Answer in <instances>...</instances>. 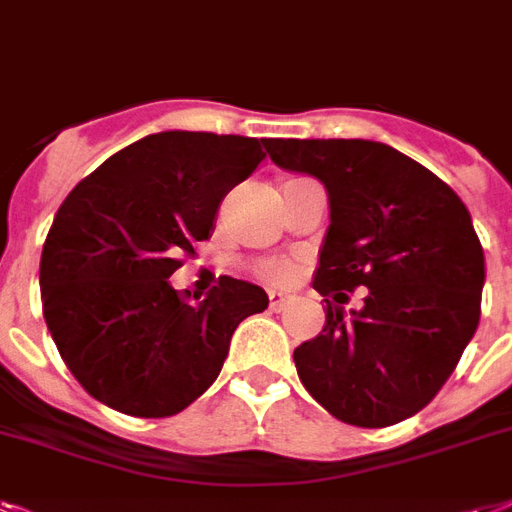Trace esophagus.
<instances>
[{
  "mask_svg": "<svg viewBox=\"0 0 512 512\" xmlns=\"http://www.w3.org/2000/svg\"><path fill=\"white\" fill-rule=\"evenodd\" d=\"M284 302H286V297L281 292H268L270 310H281V307H284Z\"/></svg>",
  "mask_w": 512,
  "mask_h": 512,
  "instance_id": "1",
  "label": "esophagus"
}]
</instances>
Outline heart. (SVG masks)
I'll return each instance as SVG.
<instances>
[{
	"instance_id": "heart-1",
	"label": "heart",
	"mask_w": 512,
	"mask_h": 512,
	"mask_svg": "<svg viewBox=\"0 0 512 512\" xmlns=\"http://www.w3.org/2000/svg\"><path fill=\"white\" fill-rule=\"evenodd\" d=\"M294 268H297V265H294V260H289V257H260V260L252 263V273H255L260 281L273 286L286 284V281L294 276Z\"/></svg>"
}]
</instances>
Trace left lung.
Masks as SVG:
<instances>
[{"label": "left lung", "mask_w": 512, "mask_h": 512, "mask_svg": "<svg viewBox=\"0 0 512 512\" xmlns=\"http://www.w3.org/2000/svg\"><path fill=\"white\" fill-rule=\"evenodd\" d=\"M270 160L326 186L331 226L313 289L326 326L294 350L299 381L350 426L429 405L479 326L484 249L463 199L421 162L365 139H265ZM366 286L364 310L342 304Z\"/></svg>", "instance_id": "left-lung-1"}]
</instances>
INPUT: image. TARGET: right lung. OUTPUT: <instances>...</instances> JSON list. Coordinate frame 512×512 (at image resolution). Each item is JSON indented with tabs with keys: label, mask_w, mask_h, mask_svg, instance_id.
Returning <instances> with one entry per match:
<instances>
[{
	"label": "right lung",
	"mask_w": 512,
	"mask_h": 512,
	"mask_svg": "<svg viewBox=\"0 0 512 512\" xmlns=\"http://www.w3.org/2000/svg\"><path fill=\"white\" fill-rule=\"evenodd\" d=\"M265 141L162 131L120 149L60 205L41 249V305L78 384L112 410L168 418L218 378L236 326L268 294L220 276L191 305L170 286Z\"/></svg>",
	"instance_id": "1"
}]
</instances>
